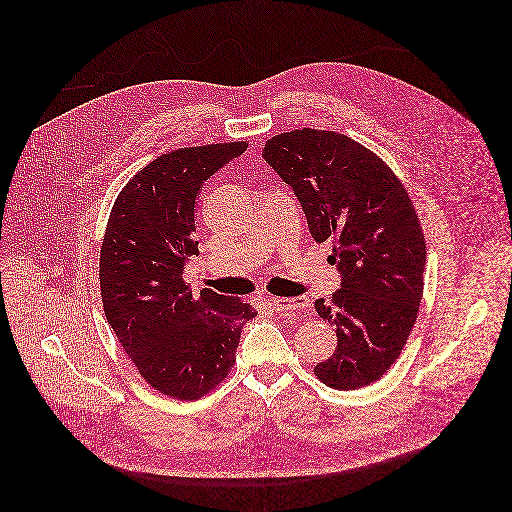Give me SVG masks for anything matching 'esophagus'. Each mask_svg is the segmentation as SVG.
<instances>
[{
  "instance_id": "obj_1",
  "label": "esophagus",
  "mask_w": 512,
  "mask_h": 512,
  "mask_svg": "<svg viewBox=\"0 0 512 512\" xmlns=\"http://www.w3.org/2000/svg\"><path fill=\"white\" fill-rule=\"evenodd\" d=\"M270 305L276 311L290 313L297 319L307 317V311H309V299L305 295H299V297H270Z\"/></svg>"
}]
</instances>
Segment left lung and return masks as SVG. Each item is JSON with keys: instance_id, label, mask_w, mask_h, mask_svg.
Segmentation results:
<instances>
[{"instance_id": "1", "label": "left lung", "mask_w": 512, "mask_h": 512, "mask_svg": "<svg viewBox=\"0 0 512 512\" xmlns=\"http://www.w3.org/2000/svg\"><path fill=\"white\" fill-rule=\"evenodd\" d=\"M262 157L290 185L315 242L331 238L341 290L315 301L337 329L315 376L337 390L376 382L400 357L424 292L426 240L406 187L370 149L329 130H292Z\"/></svg>"}]
</instances>
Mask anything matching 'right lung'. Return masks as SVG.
Segmentation results:
<instances>
[{
  "label": "right lung",
  "instance_id": "right-lung-1",
  "mask_svg": "<svg viewBox=\"0 0 512 512\" xmlns=\"http://www.w3.org/2000/svg\"><path fill=\"white\" fill-rule=\"evenodd\" d=\"M246 142L181 147L138 171L120 191L100 248L106 319L147 384L177 400H197L228 376L240 331L256 309L238 297L183 282L199 254L195 207L201 185Z\"/></svg>",
  "mask_w": 512,
  "mask_h": 512
}]
</instances>
